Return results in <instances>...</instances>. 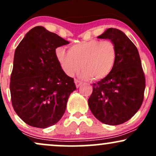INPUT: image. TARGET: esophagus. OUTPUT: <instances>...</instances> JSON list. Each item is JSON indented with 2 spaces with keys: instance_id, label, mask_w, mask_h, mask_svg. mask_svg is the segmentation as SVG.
Instances as JSON below:
<instances>
[{
  "instance_id": "1",
  "label": "esophagus",
  "mask_w": 156,
  "mask_h": 156,
  "mask_svg": "<svg viewBox=\"0 0 156 156\" xmlns=\"http://www.w3.org/2000/svg\"><path fill=\"white\" fill-rule=\"evenodd\" d=\"M75 83H76V86L77 88H78V87H79L81 85L82 82H81V81H80V80H78L76 79V80H75Z\"/></svg>"
}]
</instances>
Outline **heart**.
<instances>
[{"instance_id":"obj_1","label":"heart","mask_w":156,"mask_h":156,"mask_svg":"<svg viewBox=\"0 0 156 156\" xmlns=\"http://www.w3.org/2000/svg\"><path fill=\"white\" fill-rule=\"evenodd\" d=\"M55 55L67 76H73L82 68V78L99 80L106 78L114 69L117 49L111 40L91 39L73 44L69 51L57 48Z\"/></svg>"}]
</instances>
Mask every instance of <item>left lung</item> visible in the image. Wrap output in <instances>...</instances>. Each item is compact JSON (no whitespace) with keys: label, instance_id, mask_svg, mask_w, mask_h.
<instances>
[{"label":"left lung","instance_id":"left-lung-1","mask_svg":"<svg viewBox=\"0 0 156 156\" xmlns=\"http://www.w3.org/2000/svg\"><path fill=\"white\" fill-rule=\"evenodd\" d=\"M98 39L117 46V59L111 74L97 83L88 100L93 115L109 125L122 124L138 112L144 100L145 77L139 51L120 30L108 28Z\"/></svg>","mask_w":156,"mask_h":156}]
</instances>
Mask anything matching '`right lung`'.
<instances>
[{"label": "right lung", "mask_w": 156, "mask_h": 156, "mask_svg": "<svg viewBox=\"0 0 156 156\" xmlns=\"http://www.w3.org/2000/svg\"><path fill=\"white\" fill-rule=\"evenodd\" d=\"M69 43L44 27L36 26L16 48L11 99L16 114L26 124L46 128L64 115L68 98L76 87L74 79L62 69L55 49Z\"/></svg>", "instance_id": "obj_1"}]
</instances>
